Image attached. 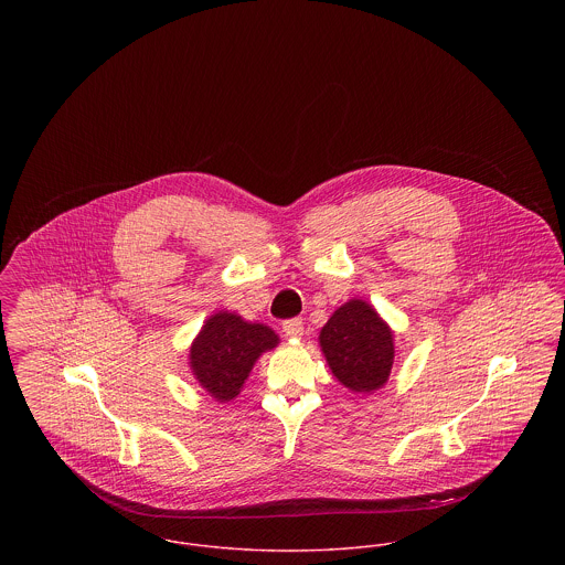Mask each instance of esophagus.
I'll return each instance as SVG.
<instances>
[{"mask_svg": "<svg viewBox=\"0 0 565 565\" xmlns=\"http://www.w3.org/2000/svg\"><path fill=\"white\" fill-rule=\"evenodd\" d=\"M282 332L287 337H302L305 332V322L300 318H291V320H285L282 322Z\"/></svg>", "mask_w": 565, "mask_h": 565, "instance_id": "1", "label": "esophagus"}]
</instances>
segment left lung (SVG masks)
Segmentation results:
<instances>
[{"instance_id":"left-lung-1","label":"left lung","mask_w":565,"mask_h":565,"mask_svg":"<svg viewBox=\"0 0 565 565\" xmlns=\"http://www.w3.org/2000/svg\"><path fill=\"white\" fill-rule=\"evenodd\" d=\"M323 356L341 385L374 392L390 379L394 334L363 300H350L332 313L320 332Z\"/></svg>"}]
</instances>
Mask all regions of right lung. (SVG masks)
I'll use <instances>...</instances> for the list:
<instances>
[{
	"instance_id": "add662e5",
	"label": "right lung",
	"mask_w": 565,
	"mask_h": 565,
	"mask_svg": "<svg viewBox=\"0 0 565 565\" xmlns=\"http://www.w3.org/2000/svg\"><path fill=\"white\" fill-rule=\"evenodd\" d=\"M278 334L263 323L243 322L235 313H215L191 345V370L200 385L220 403L233 401L254 361L276 348Z\"/></svg>"
}]
</instances>
